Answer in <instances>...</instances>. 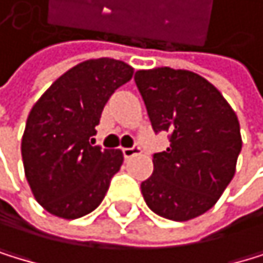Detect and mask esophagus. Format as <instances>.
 <instances>
[{"label": "esophagus", "instance_id": "obj_1", "mask_svg": "<svg viewBox=\"0 0 263 263\" xmlns=\"http://www.w3.org/2000/svg\"><path fill=\"white\" fill-rule=\"evenodd\" d=\"M123 154H124V158H133L136 155L140 154V147L139 145H134V147H130V148H123Z\"/></svg>", "mask_w": 263, "mask_h": 263}]
</instances>
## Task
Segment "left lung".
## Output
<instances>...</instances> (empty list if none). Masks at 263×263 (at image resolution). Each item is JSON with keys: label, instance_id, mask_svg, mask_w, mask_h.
Returning <instances> with one entry per match:
<instances>
[{"label": "left lung", "instance_id": "obj_1", "mask_svg": "<svg viewBox=\"0 0 263 263\" xmlns=\"http://www.w3.org/2000/svg\"><path fill=\"white\" fill-rule=\"evenodd\" d=\"M155 133L170 147L154 155V173L140 189L152 212L187 221L210 210L236 173L242 147L239 121L220 90L202 76L171 67L136 72Z\"/></svg>", "mask_w": 263, "mask_h": 263}]
</instances>
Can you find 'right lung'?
Here are the masks:
<instances>
[{"mask_svg":"<svg viewBox=\"0 0 263 263\" xmlns=\"http://www.w3.org/2000/svg\"><path fill=\"white\" fill-rule=\"evenodd\" d=\"M133 74V66L113 58L87 60L32 106L21 144L24 171L35 200L54 217L76 220L102 203L124 157L92 145V136L109 97Z\"/></svg>","mask_w":263,"mask_h":263,"instance_id":"1","label":"right lung"}]
</instances>
